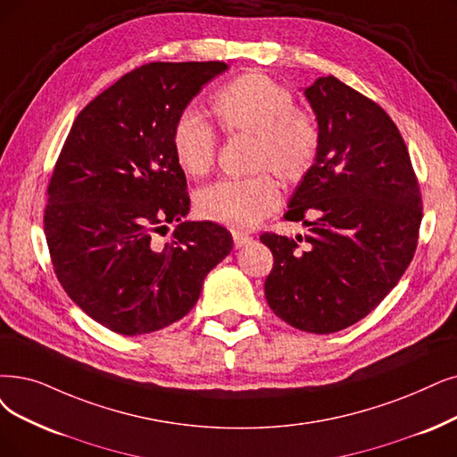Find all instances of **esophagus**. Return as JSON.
I'll return each instance as SVG.
<instances>
[{
    "mask_svg": "<svg viewBox=\"0 0 457 457\" xmlns=\"http://www.w3.org/2000/svg\"><path fill=\"white\" fill-rule=\"evenodd\" d=\"M232 238H234V245L236 247H244L251 242V236L244 234V232H232Z\"/></svg>",
    "mask_w": 457,
    "mask_h": 457,
    "instance_id": "esophagus-1",
    "label": "esophagus"
}]
</instances>
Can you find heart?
I'll return each instance as SVG.
<instances>
[{
    "mask_svg": "<svg viewBox=\"0 0 457 457\" xmlns=\"http://www.w3.org/2000/svg\"><path fill=\"white\" fill-rule=\"evenodd\" d=\"M210 111L227 137H253L249 169L259 172L221 179L200 189L196 213L232 230L257 227L281 203L273 172L285 184H298L315 167L320 152L317 118L295 106L292 91L264 72H244L212 97ZM172 154L191 178L206 176L215 162L217 138L212 125L193 112H181L172 125Z\"/></svg>",
    "mask_w": 457,
    "mask_h": 457,
    "instance_id": "1",
    "label": "heart"
}]
</instances>
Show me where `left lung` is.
I'll use <instances>...</instances> for the list:
<instances>
[{
	"label": "left lung",
	"instance_id": "obj_1",
	"mask_svg": "<svg viewBox=\"0 0 457 457\" xmlns=\"http://www.w3.org/2000/svg\"><path fill=\"white\" fill-rule=\"evenodd\" d=\"M305 97L320 127V152L283 217L302 221L307 234L261 236L273 254L264 292L290 326L332 334L370 315L405 273L422 196L385 108L332 75L317 79Z\"/></svg>",
	"mask_w": 457,
	"mask_h": 457
}]
</instances>
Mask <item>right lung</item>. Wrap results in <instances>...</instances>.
Masks as SVG:
<instances>
[{"label": "right lung", "instance_id": "add662e5", "mask_svg": "<svg viewBox=\"0 0 457 457\" xmlns=\"http://www.w3.org/2000/svg\"><path fill=\"white\" fill-rule=\"evenodd\" d=\"M223 62H152L127 72L72 121L48 181L45 236L56 278L82 312L121 336L186 317L232 234L189 212L172 125ZM178 222L165 245L154 234Z\"/></svg>", "mask_w": 457, "mask_h": 457}]
</instances>
